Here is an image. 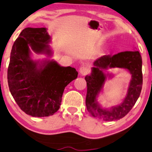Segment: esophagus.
<instances>
[{"label":"esophagus","mask_w":152,"mask_h":152,"mask_svg":"<svg viewBox=\"0 0 152 152\" xmlns=\"http://www.w3.org/2000/svg\"><path fill=\"white\" fill-rule=\"evenodd\" d=\"M79 72L81 75H86L89 72V69L86 66H81L79 69Z\"/></svg>","instance_id":"obj_1"}]
</instances>
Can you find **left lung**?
I'll return each mask as SVG.
<instances>
[{
  "mask_svg": "<svg viewBox=\"0 0 152 152\" xmlns=\"http://www.w3.org/2000/svg\"><path fill=\"white\" fill-rule=\"evenodd\" d=\"M90 75L85 77L87 82L86 105L93 117L106 121L122 118L133 107L141 93L142 86V57L139 51H125L114 55H104L94 62ZM121 68L132 74V80L126 96L122 102L111 109H104L97 101L96 97L106 80L103 70L108 68ZM110 76V75H109Z\"/></svg>",
  "mask_w": 152,
  "mask_h": 152,
  "instance_id": "obj_1",
  "label": "left lung"
}]
</instances>
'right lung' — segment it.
I'll return each instance as SVG.
<instances>
[{
  "mask_svg": "<svg viewBox=\"0 0 152 152\" xmlns=\"http://www.w3.org/2000/svg\"><path fill=\"white\" fill-rule=\"evenodd\" d=\"M50 42L47 28L28 27L22 30L11 50L7 69L10 91L20 108L31 116H49L57 112L65 87L78 76L71 66L31 58L29 47L36 53L51 56Z\"/></svg>",
  "mask_w": 152,
  "mask_h": 152,
  "instance_id": "1",
  "label": "right lung"
}]
</instances>
